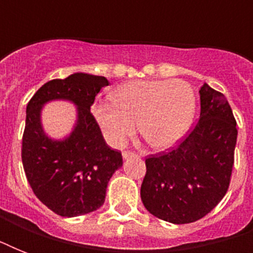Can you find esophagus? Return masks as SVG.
<instances>
[{"instance_id": "34e87169", "label": "esophagus", "mask_w": 253, "mask_h": 253, "mask_svg": "<svg viewBox=\"0 0 253 253\" xmlns=\"http://www.w3.org/2000/svg\"><path fill=\"white\" fill-rule=\"evenodd\" d=\"M122 156H123V159H128V158H131V156H136V154H135V152H132V151H123Z\"/></svg>"}]
</instances>
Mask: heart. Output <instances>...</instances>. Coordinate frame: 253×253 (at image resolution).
<instances>
[{
    "instance_id": "1",
    "label": "heart",
    "mask_w": 253,
    "mask_h": 253,
    "mask_svg": "<svg viewBox=\"0 0 253 253\" xmlns=\"http://www.w3.org/2000/svg\"><path fill=\"white\" fill-rule=\"evenodd\" d=\"M113 103H95L93 114L113 147H123L139 131L150 146L166 150L192 125L194 93L182 80L130 81L115 89Z\"/></svg>"
}]
</instances>
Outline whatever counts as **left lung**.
I'll return each instance as SVG.
<instances>
[{
	"instance_id": "obj_1",
	"label": "left lung",
	"mask_w": 253,
	"mask_h": 253,
	"mask_svg": "<svg viewBox=\"0 0 253 253\" xmlns=\"http://www.w3.org/2000/svg\"><path fill=\"white\" fill-rule=\"evenodd\" d=\"M200 119L168 152L146 159L140 197L152 215L174 224L204 218L227 192L238 130L231 106L208 84L200 89Z\"/></svg>"
}]
</instances>
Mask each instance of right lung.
I'll list each match as a JSON object with an SVG mask.
<instances>
[{"label":"right lung","mask_w":253,"mask_h":253,"mask_svg":"<svg viewBox=\"0 0 253 253\" xmlns=\"http://www.w3.org/2000/svg\"><path fill=\"white\" fill-rule=\"evenodd\" d=\"M107 85L106 77L73 73L45 83L27 103L23 169L34 194L57 215L71 218L101 208L113 173L123 164L122 154L107 146L90 113L95 95ZM55 99L78 106L73 132L60 141L49 138L41 126V109Z\"/></svg>","instance_id":"1"}]
</instances>
